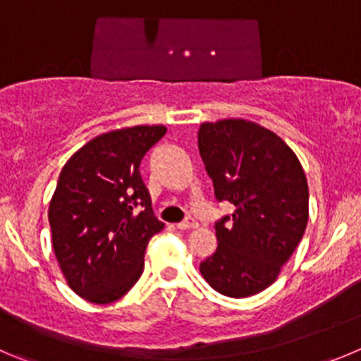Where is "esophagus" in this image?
<instances>
[{
    "label": "esophagus",
    "instance_id": "34e87169",
    "mask_svg": "<svg viewBox=\"0 0 361 361\" xmlns=\"http://www.w3.org/2000/svg\"><path fill=\"white\" fill-rule=\"evenodd\" d=\"M178 230H194V228H197V222L194 221L192 217L185 219L183 222H180V224H176Z\"/></svg>",
    "mask_w": 361,
    "mask_h": 361
}]
</instances>
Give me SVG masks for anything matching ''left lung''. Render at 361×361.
Wrapping results in <instances>:
<instances>
[{"label":"left lung","instance_id":"left-lung-1","mask_svg":"<svg viewBox=\"0 0 361 361\" xmlns=\"http://www.w3.org/2000/svg\"><path fill=\"white\" fill-rule=\"evenodd\" d=\"M201 160L219 201L235 204L233 224L217 222V251L201 274L217 292L247 298L278 279L308 224V181L301 161L274 131L247 119L203 123Z\"/></svg>","mask_w":361,"mask_h":361}]
</instances>
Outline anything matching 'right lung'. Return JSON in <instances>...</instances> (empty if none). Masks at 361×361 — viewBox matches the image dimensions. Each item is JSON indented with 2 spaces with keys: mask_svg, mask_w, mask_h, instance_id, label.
I'll return each instance as SVG.
<instances>
[{
  "mask_svg": "<svg viewBox=\"0 0 361 361\" xmlns=\"http://www.w3.org/2000/svg\"><path fill=\"white\" fill-rule=\"evenodd\" d=\"M165 131L164 124L106 131L63 165L48 212L53 251L71 290L85 301L123 298L142 274L149 238L164 230L139 165ZM137 204L145 207L139 214Z\"/></svg>",
  "mask_w": 361,
  "mask_h": 361,
  "instance_id": "obj_1",
  "label": "right lung"
}]
</instances>
